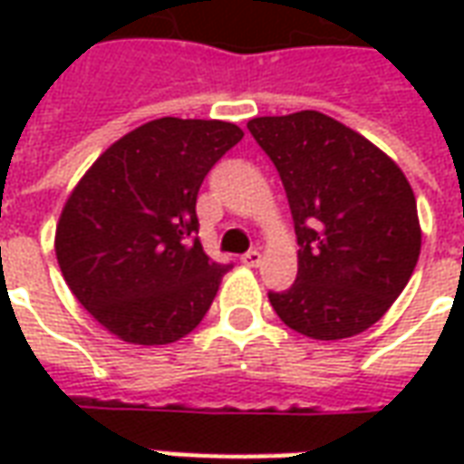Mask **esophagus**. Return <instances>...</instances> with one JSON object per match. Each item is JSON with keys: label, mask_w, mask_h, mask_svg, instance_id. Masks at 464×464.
Returning a JSON list of instances; mask_svg holds the SVG:
<instances>
[{"label": "esophagus", "mask_w": 464, "mask_h": 464, "mask_svg": "<svg viewBox=\"0 0 464 464\" xmlns=\"http://www.w3.org/2000/svg\"><path fill=\"white\" fill-rule=\"evenodd\" d=\"M241 263L243 266H251V268H258V266L263 263L261 251H248L246 256H241Z\"/></svg>", "instance_id": "34e87169"}]
</instances>
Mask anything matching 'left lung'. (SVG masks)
Segmentation results:
<instances>
[{
	"label": "left lung",
	"instance_id": "8db88e82",
	"mask_svg": "<svg viewBox=\"0 0 464 464\" xmlns=\"http://www.w3.org/2000/svg\"><path fill=\"white\" fill-rule=\"evenodd\" d=\"M248 131L281 173L301 246L295 283L268 293L273 311L313 341L368 331L420 258L418 203L405 173L321 111L258 116Z\"/></svg>",
	"mask_w": 464,
	"mask_h": 464
}]
</instances>
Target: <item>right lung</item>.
<instances>
[{"mask_svg":"<svg viewBox=\"0 0 464 464\" xmlns=\"http://www.w3.org/2000/svg\"><path fill=\"white\" fill-rule=\"evenodd\" d=\"M241 139L236 123L163 116L111 143L69 193L56 261L76 301L116 338L169 345L208 313L228 266L196 238V196Z\"/></svg>","mask_w":464,"mask_h":464,"instance_id":"1","label":"right lung"}]
</instances>
